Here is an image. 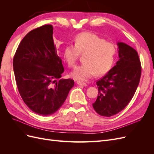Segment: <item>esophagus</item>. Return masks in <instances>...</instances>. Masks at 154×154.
I'll use <instances>...</instances> for the list:
<instances>
[{"label": "esophagus", "mask_w": 154, "mask_h": 154, "mask_svg": "<svg viewBox=\"0 0 154 154\" xmlns=\"http://www.w3.org/2000/svg\"><path fill=\"white\" fill-rule=\"evenodd\" d=\"M76 83H77V84H78V85H84V86H86V85H87V84H86L85 83L83 82H81V81H78V82H76Z\"/></svg>", "instance_id": "esophagus-1"}]
</instances>
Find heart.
Here are the masks:
<instances>
[{"label": "heart", "mask_w": 154, "mask_h": 154, "mask_svg": "<svg viewBox=\"0 0 154 154\" xmlns=\"http://www.w3.org/2000/svg\"><path fill=\"white\" fill-rule=\"evenodd\" d=\"M73 45L69 44L63 50V57L69 67H74L79 54L85 53L84 62L76 67L71 72L75 80L85 81L96 74L102 75L112 66L116 54V48L113 43L90 32L78 34Z\"/></svg>", "instance_id": "1"}]
</instances>
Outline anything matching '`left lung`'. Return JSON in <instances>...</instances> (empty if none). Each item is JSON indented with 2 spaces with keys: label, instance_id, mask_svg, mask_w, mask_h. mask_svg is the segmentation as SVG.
I'll use <instances>...</instances> for the list:
<instances>
[{
  "label": "left lung",
  "instance_id": "left-lung-1",
  "mask_svg": "<svg viewBox=\"0 0 154 154\" xmlns=\"http://www.w3.org/2000/svg\"><path fill=\"white\" fill-rule=\"evenodd\" d=\"M119 60L96 82L98 95L92 106L96 112L110 117L123 110L131 101L140 80L141 67L137 51L124 42H118Z\"/></svg>",
  "mask_w": 154,
  "mask_h": 154
}]
</instances>
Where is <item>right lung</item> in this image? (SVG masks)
Listing matches in <instances>:
<instances>
[{
    "label": "right lung",
    "instance_id": "add662e5",
    "mask_svg": "<svg viewBox=\"0 0 154 154\" xmlns=\"http://www.w3.org/2000/svg\"><path fill=\"white\" fill-rule=\"evenodd\" d=\"M53 34L52 25L29 32L18 45L13 63L23 101L32 112L45 116L62 106L74 84L71 79H60L64 69Z\"/></svg>",
    "mask_w": 154,
    "mask_h": 154
}]
</instances>
